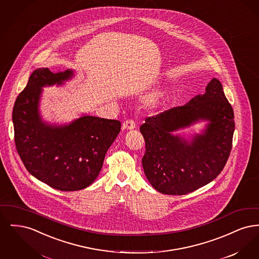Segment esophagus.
<instances>
[{"mask_svg": "<svg viewBox=\"0 0 259 259\" xmlns=\"http://www.w3.org/2000/svg\"><path fill=\"white\" fill-rule=\"evenodd\" d=\"M122 128H123L124 130H132V129H134V128H136L135 120L127 119L122 124Z\"/></svg>", "mask_w": 259, "mask_h": 259, "instance_id": "obj_1", "label": "esophagus"}]
</instances>
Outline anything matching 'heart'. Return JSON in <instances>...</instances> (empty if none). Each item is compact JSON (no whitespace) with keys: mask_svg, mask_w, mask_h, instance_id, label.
<instances>
[{"mask_svg":"<svg viewBox=\"0 0 259 259\" xmlns=\"http://www.w3.org/2000/svg\"><path fill=\"white\" fill-rule=\"evenodd\" d=\"M149 103H150V105H152V106H155V105H156V104H157V99H156V98L150 99V101H149Z\"/></svg>","mask_w":259,"mask_h":259,"instance_id":"obj_1","label":"heart"}]
</instances>
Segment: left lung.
I'll return each mask as SVG.
<instances>
[{"label":"left lung","mask_w":259,"mask_h":259,"mask_svg":"<svg viewBox=\"0 0 259 259\" xmlns=\"http://www.w3.org/2000/svg\"><path fill=\"white\" fill-rule=\"evenodd\" d=\"M200 120L209 123L190 141L172 134ZM234 130L233 109L217 78L209 81L205 94L147 117L140 131L146 142L142 164L149 184L168 195H185L208 185L227 162Z\"/></svg>","instance_id":"1"}]
</instances>
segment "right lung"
Masks as SVG:
<instances>
[{"label": "right lung", "instance_id": "add662e5", "mask_svg": "<svg viewBox=\"0 0 259 259\" xmlns=\"http://www.w3.org/2000/svg\"><path fill=\"white\" fill-rule=\"evenodd\" d=\"M74 72L35 70L13 111L14 142L26 169L38 181L61 191L91 185L102 169L105 155L120 132L118 120L83 115L67 125L41 120L38 102L44 87L61 85Z\"/></svg>", "mask_w": 259, "mask_h": 259}]
</instances>
